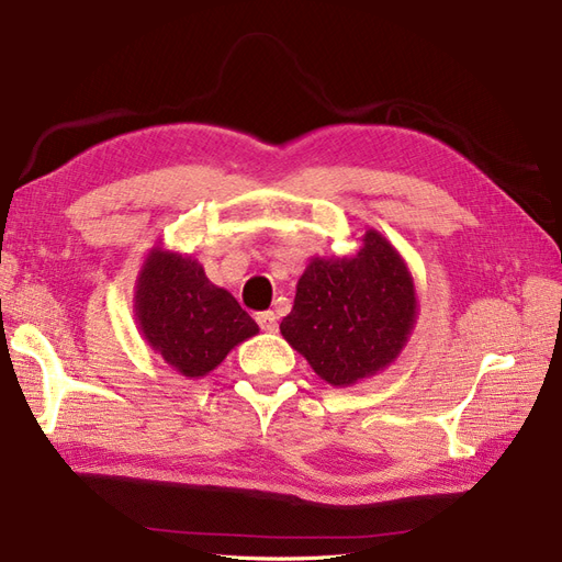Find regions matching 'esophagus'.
Masks as SVG:
<instances>
[{
	"label": "esophagus",
	"mask_w": 562,
	"mask_h": 562,
	"mask_svg": "<svg viewBox=\"0 0 562 562\" xmlns=\"http://www.w3.org/2000/svg\"><path fill=\"white\" fill-rule=\"evenodd\" d=\"M257 324L262 326V331L273 334V331H277V328H279L277 312H262V314H257Z\"/></svg>",
	"instance_id": "34e87169"
}]
</instances>
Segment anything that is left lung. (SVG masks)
<instances>
[{"label":"left lung","instance_id":"obj_1","mask_svg":"<svg viewBox=\"0 0 562 562\" xmlns=\"http://www.w3.org/2000/svg\"><path fill=\"white\" fill-rule=\"evenodd\" d=\"M417 310L405 259L379 231L364 228L355 255L310 259L281 336L326 384L346 389L398 360Z\"/></svg>","mask_w":562,"mask_h":562}]
</instances>
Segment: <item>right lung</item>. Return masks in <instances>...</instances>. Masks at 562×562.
Listing matches in <instances>:
<instances>
[{
  "label": "right lung",
  "instance_id": "add662e5",
  "mask_svg": "<svg viewBox=\"0 0 562 562\" xmlns=\"http://www.w3.org/2000/svg\"><path fill=\"white\" fill-rule=\"evenodd\" d=\"M135 322L147 346L186 379H202L259 326L226 289L214 285L190 255L147 252L135 279Z\"/></svg>",
  "mask_w": 562,
  "mask_h": 562
}]
</instances>
